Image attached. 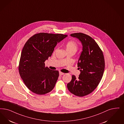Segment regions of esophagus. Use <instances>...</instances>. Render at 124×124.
<instances>
[{"mask_svg": "<svg viewBox=\"0 0 124 124\" xmlns=\"http://www.w3.org/2000/svg\"><path fill=\"white\" fill-rule=\"evenodd\" d=\"M59 74H60V76H62V75L64 74V73L60 71V72H59Z\"/></svg>", "mask_w": 124, "mask_h": 124, "instance_id": "34e87169", "label": "esophagus"}]
</instances>
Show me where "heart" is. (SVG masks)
I'll use <instances>...</instances> for the list:
<instances>
[{"mask_svg":"<svg viewBox=\"0 0 124 124\" xmlns=\"http://www.w3.org/2000/svg\"><path fill=\"white\" fill-rule=\"evenodd\" d=\"M66 49L67 52L68 51H74L76 52L78 48V43L73 40H70L68 41L66 44Z\"/></svg>","mask_w":124,"mask_h":124,"instance_id":"heart-1","label":"heart"}]
</instances>
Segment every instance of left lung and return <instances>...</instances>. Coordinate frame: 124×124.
Returning <instances> with one entry per match:
<instances>
[{"label":"left lung","instance_id":"left-lung-1","mask_svg":"<svg viewBox=\"0 0 124 124\" xmlns=\"http://www.w3.org/2000/svg\"><path fill=\"white\" fill-rule=\"evenodd\" d=\"M70 36L81 42L83 51L78 63L81 72L79 77L72 75L67 86L70 93L82 97L92 92L101 79L105 69L104 55L98 45L88 35L77 33Z\"/></svg>","mask_w":124,"mask_h":124}]
</instances>
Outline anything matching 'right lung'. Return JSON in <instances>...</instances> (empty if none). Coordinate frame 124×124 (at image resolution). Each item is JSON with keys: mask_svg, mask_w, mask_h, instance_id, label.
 Returning a JSON list of instances; mask_svg holds the SVG:
<instances>
[{"mask_svg": "<svg viewBox=\"0 0 124 124\" xmlns=\"http://www.w3.org/2000/svg\"><path fill=\"white\" fill-rule=\"evenodd\" d=\"M67 36L40 33L31 37L26 42L18 69L25 85L33 93L46 94L54 88L59 76V71L45 67V61L51 56L57 43Z\"/></svg>", "mask_w": 124, "mask_h": 124, "instance_id": "add662e5", "label": "right lung"}]
</instances>
